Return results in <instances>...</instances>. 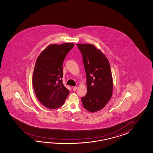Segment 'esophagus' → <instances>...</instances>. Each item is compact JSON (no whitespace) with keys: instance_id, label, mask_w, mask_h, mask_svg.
Wrapping results in <instances>:
<instances>
[{"instance_id":"34e87169","label":"esophagus","mask_w":153,"mask_h":153,"mask_svg":"<svg viewBox=\"0 0 153 153\" xmlns=\"http://www.w3.org/2000/svg\"><path fill=\"white\" fill-rule=\"evenodd\" d=\"M77 89H78V88H77L76 86H75V87H74V88H73V91H76Z\"/></svg>"}]
</instances>
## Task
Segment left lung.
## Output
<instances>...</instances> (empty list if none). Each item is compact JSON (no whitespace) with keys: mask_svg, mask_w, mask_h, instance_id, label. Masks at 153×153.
<instances>
[{"mask_svg":"<svg viewBox=\"0 0 153 153\" xmlns=\"http://www.w3.org/2000/svg\"><path fill=\"white\" fill-rule=\"evenodd\" d=\"M86 74L88 92L81 97L83 107L90 112L100 111L111 100L113 83L107 58L92 44H77Z\"/></svg>","mask_w":153,"mask_h":153,"instance_id":"obj_1","label":"left lung"}]
</instances>
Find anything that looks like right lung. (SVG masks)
Segmentation results:
<instances>
[{
  "label": "right lung",
  "mask_w": 153,
  "mask_h": 153,
  "mask_svg": "<svg viewBox=\"0 0 153 153\" xmlns=\"http://www.w3.org/2000/svg\"><path fill=\"white\" fill-rule=\"evenodd\" d=\"M74 44L48 46L36 61L32 83L38 100L45 107L53 109L64 104L69 91L62 83V65Z\"/></svg>",
  "instance_id": "obj_1"
}]
</instances>
